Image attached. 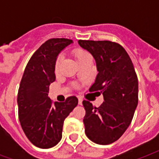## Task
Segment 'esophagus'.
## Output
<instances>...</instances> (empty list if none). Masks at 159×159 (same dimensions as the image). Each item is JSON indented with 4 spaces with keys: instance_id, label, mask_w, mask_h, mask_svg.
I'll use <instances>...</instances> for the list:
<instances>
[{
    "instance_id": "obj_1",
    "label": "esophagus",
    "mask_w": 159,
    "mask_h": 159,
    "mask_svg": "<svg viewBox=\"0 0 159 159\" xmlns=\"http://www.w3.org/2000/svg\"><path fill=\"white\" fill-rule=\"evenodd\" d=\"M78 104H79V105L82 104V98L81 97H78Z\"/></svg>"
}]
</instances>
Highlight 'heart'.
I'll return each mask as SVG.
<instances>
[{"label":"heart","mask_w":159,"mask_h":159,"mask_svg":"<svg viewBox=\"0 0 159 159\" xmlns=\"http://www.w3.org/2000/svg\"><path fill=\"white\" fill-rule=\"evenodd\" d=\"M72 55H73L75 60L77 61L78 64L81 63L82 61H84L87 57H89V54L87 53V51H85L84 49H82V48H75L74 50L72 51ZM61 62H62V56L59 55V56L57 57L56 61H55L54 70L56 72H58V70H59V67H60V64H61ZM73 86H74L75 87H79V85L77 84V83H73Z\"/></svg>","instance_id":"heart-1"}]
</instances>
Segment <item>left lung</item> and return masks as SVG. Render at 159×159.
I'll use <instances>...</instances> for the list:
<instances>
[{"label": "left lung", "instance_id": "obj_1", "mask_svg": "<svg viewBox=\"0 0 159 159\" xmlns=\"http://www.w3.org/2000/svg\"><path fill=\"white\" fill-rule=\"evenodd\" d=\"M92 53L98 74L90 92H101L99 107L84 100L85 134L98 144H110L120 138L130 125L139 101L138 77L125 49L109 40L78 41Z\"/></svg>", "mask_w": 159, "mask_h": 159}]
</instances>
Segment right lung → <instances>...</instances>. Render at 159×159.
I'll list each match as a JSON object with an SVG mask.
<instances>
[{
	"mask_svg": "<svg viewBox=\"0 0 159 159\" xmlns=\"http://www.w3.org/2000/svg\"><path fill=\"white\" fill-rule=\"evenodd\" d=\"M72 43L64 38L50 39L34 52L26 65L19 87L18 116L22 129L34 145L52 148L62 139L64 120L77 106L76 97L64 102H53L48 97L49 85L55 81L57 56Z\"/></svg>",
	"mask_w": 159,
	"mask_h": 159,
	"instance_id": "add662e5",
	"label": "right lung"
}]
</instances>
